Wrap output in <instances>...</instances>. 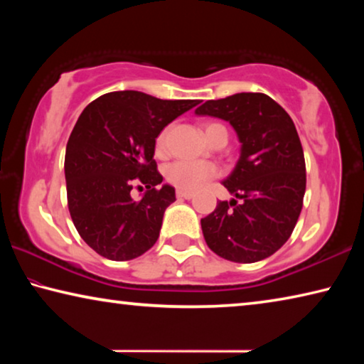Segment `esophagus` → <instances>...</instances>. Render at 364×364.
<instances>
[{"label":"esophagus","instance_id":"obj_1","mask_svg":"<svg viewBox=\"0 0 364 364\" xmlns=\"http://www.w3.org/2000/svg\"><path fill=\"white\" fill-rule=\"evenodd\" d=\"M176 197H178V199L189 200V199H193L194 194L193 193H188V191H176Z\"/></svg>","mask_w":364,"mask_h":364}]
</instances>
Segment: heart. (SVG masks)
I'll list each match as a JSON object with an SVG mask.
<instances>
[{
    "label": "heart",
    "instance_id": "b5f03b06",
    "mask_svg": "<svg viewBox=\"0 0 364 364\" xmlns=\"http://www.w3.org/2000/svg\"><path fill=\"white\" fill-rule=\"evenodd\" d=\"M218 130H225L220 123H205L204 125L207 139H210ZM165 144H167V132H162L157 139V149L164 151ZM217 175L218 168L210 162H186V160L173 162L165 171L167 180L181 191H197Z\"/></svg>",
    "mask_w": 364,
    "mask_h": 364
}]
</instances>
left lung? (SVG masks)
<instances>
[{
  "label": "left lung",
  "mask_w": 364,
  "mask_h": 364,
  "mask_svg": "<svg viewBox=\"0 0 364 364\" xmlns=\"http://www.w3.org/2000/svg\"><path fill=\"white\" fill-rule=\"evenodd\" d=\"M194 114L228 122L241 143L236 167L223 180L236 199L220 200L200 220L207 245L236 263L268 258L291 237L304 204L305 159L292 119L263 93L207 101Z\"/></svg>",
  "instance_id": "left-lung-1"
}]
</instances>
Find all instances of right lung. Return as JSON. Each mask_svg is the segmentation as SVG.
<instances>
[{
	"label": "right lung",
	"mask_w": 364,
	"mask_h": 364,
	"mask_svg": "<svg viewBox=\"0 0 364 364\" xmlns=\"http://www.w3.org/2000/svg\"><path fill=\"white\" fill-rule=\"evenodd\" d=\"M197 100H157L125 90L102 95L85 107L65 147L67 202L73 225L97 254L133 260L159 239L175 188L162 184L154 160L156 138ZM148 191L134 201V183Z\"/></svg>",
	"instance_id": "1"
}]
</instances>
